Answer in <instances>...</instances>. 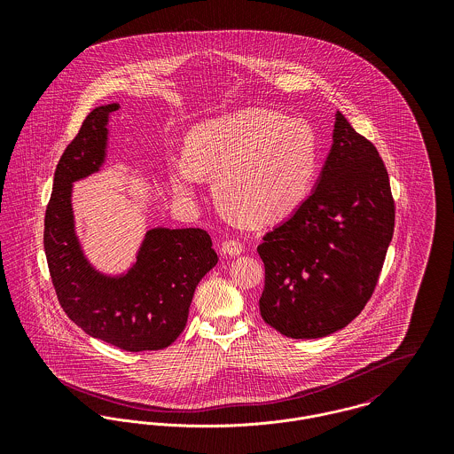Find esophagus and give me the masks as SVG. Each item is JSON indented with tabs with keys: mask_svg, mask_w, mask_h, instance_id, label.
<instances>
[{
	"mask_svg": "<svg viewBox=\"0 0 454 454\" xmlns=\"http://www.w3.org/2000/svg\"><path fill=\"white\" fill-rule=\"evenodd\" d=\"M245 250L243 243L238 241V239H227L222 243V254L223 255H229V257H236V255H241Z\"/></svg>",
	"mask_w": 454,
	"mask_h": 454,
	"instance_id": "1",
	"label": "esophagus"
}]
</instances>
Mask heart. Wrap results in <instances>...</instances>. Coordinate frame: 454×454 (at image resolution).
Returning a JSON list of instances; mask_svg holds the SVG:
<instances>
[{
	"instance_id": "obj_1",
	"label": "heart",
	"mask_w": 454,
	"mask_h": 454,
	"mask_svg": "<svg viewBox=\"0 0 454 454\" xmlns=\"http://www.w3.org/2000/svg\"><path fill=\"white\" fill-rule=\"evenodd\" d=\"M187 159L169 162L176 194H195L215 178L220 207L232 218L267 225L290 215L317 173L318 146L309 124L265 108H245L206 121L187 136Z\"/></svg>"
}]
</instances>
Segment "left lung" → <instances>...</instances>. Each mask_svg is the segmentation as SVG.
Returning <instances> with one entry per match:
<instances>
[{"mask_svg":"<svg viewBox=\"0 0 454 454\" xmlns=\"http://www.w3.org/2000/svg\"><path fill=\"white\" fill-rule=\"evenodd\" d=\"M393 227L387 166L337 112L317 189L257 248L263 322L292 339H317L355 320L374 294Z\"/></svg>","mask_w":454,"mask_h":454,"instance_id":"1","label":"left lung"}]
</instances>
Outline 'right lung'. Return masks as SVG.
Listing matches in <instances>:
<instances>
[{"mask_svg": "<svg viewBox=\"0 0 454 454\" xmlns=\"http://www.w3.org/2000/svg\"><path fill=\"white\" fill-rule=\"evenodd\" d=\"M115 110L117 103L94 108L58 162L45 211V255L58 301L73 324L124 351L164 349L184 332L195 286L218 255L204 229H152L126 276H103L83 257L71 184L103 164L108 115Z\"/></svg>", "mask_w": 454, "mask_h": 454, "instance_id": "obj_1", "label": "right lung"}]
</instances>
